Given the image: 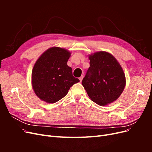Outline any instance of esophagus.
<instances>
[{"mask_svg": "<svg viewBox=\"0 0 152 152\" xmlns=\"http://www.w3.org/2000/svg\"><path fill=\"white\" fill-rule=\"evenodd\" d=\"M83 78H84V76H83V75H82V76L79 78V80H80V82H82V79H83Z\"/></svg>", "mask_w": 152, "mask_h": 152, "instance_id": "obj_1", "label": "esophagus"}]
</instances>
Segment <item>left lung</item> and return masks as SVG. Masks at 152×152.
<instances>
[{"label": "left lung", "instance_id": "1", "mask_svg": "<svg viewBox=\"0 0 152 152\" xmlns=\"http://www.w3.org/2000/svg\"><path fill=\"white\" fill-rule=\"evenodd\" d=\"M90 67L82 84L89 98L100 106L112 103L120 97L126 86V76L120 63L106 51L89 55Z\"/></svg>", "mask_w": 152, "mask_h": 152}]
</instances>
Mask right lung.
Wrapping results in <instances>:
<instances>
[{
	"mask_svg": "<svg viewBox=\"0 0 152 152\" xmlns=\"http://www.w3.org/2000/svg\"><path fill=\"white\" fill-rule=\"evenodd\" d=\"M71 53L66 49L52 47L37 59L31 72V86L36 96L43 102L54 103L67 94L80 80L72 75L67 62Z\"/></svg>",
	"mask_w": 152,
	"mask_h": 152,
	"instance_id": "obj_1",
	"label": "right lung"
}]
</instances>
